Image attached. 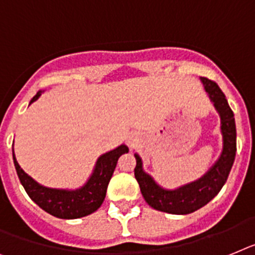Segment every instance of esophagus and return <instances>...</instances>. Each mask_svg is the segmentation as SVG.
<instances>
[{"mask_svg":"<svg viewBox=\"0 0 255 255\" xmlns=\"http://www.w3.org/2000/svg\"><path fill=\"white\" fill-rule=\"evenodd\" d=\"M127 142H128V145H129V146L133 147L134 145L137 144V140H136V138H134L133 136H129V137L127 138Z\"/></svg>","mask_w":255,"mask_h":255,"instance_id":"obj_1","label":"esophagus"}]
</instances>
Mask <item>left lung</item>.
Segmentation results:
<instances>
[{"mask_svg": "<svg viewBox=\"0 0 255 255\" xmlns=\"http://www.w3.org/2000/svg\"><path fill=\"white\" fill-rule=\"evenodd\" d=\"M207 96L220 117V132L223 137V149L217 162L209 168L204 176L188 183L176 189H164L155 183L153 177L146 174L142 167V159L134 154L136 167L134 177L140 185L141 193L149 206L158 211L185 215L198 210L209 204L223 188L232 168L236 155V124L233 111L227 98L217 83L206 78H200Z\"/></svg>", "mask_w": 255, "mask_h": 255, "instance_id": "obj_1", "label": "left lung"}]
</instances>
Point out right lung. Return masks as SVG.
Listing matches in <instances>:
<instances>
[{
    "label": "right lung",
    "instance_id": "obj_1",
    "mask_svg": "<svg viewBox=\"0 0 255 255\" xmlns=\"http://www.w3.org/2000/svg\"><path fill=\"white\" fill-rule=\"evenodd\" d=\"M42 91H38L31 100L29 105L38 100ZM128 153L127 145L122 144L108 153L102 154L96 162L93 172L83 187L78 189H55L44 187L33 180L28 174H25L19 166L12 149L15 170L19 180L24 187L25 192L36 205L50 215L61 219H78L95 213L101 206L106 197L109 181L114 174L118 159L122 154Z\"/></svg>",
    "mask_w": 255,
    "mask_h": 255
}]
</instances>
